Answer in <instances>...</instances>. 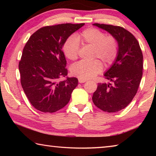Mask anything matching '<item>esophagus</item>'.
I'll return each instance as SVG.
<instances>
[{
	"instance_id": "esophagus-1",
	"label": "esophagus",
	"mask_w": 156,
	"mask_h": 156,
	"mask_svg": "<svg viewBox=\"0 0 156 156\" xmlns=\"http://www.w3.org/2000/svg\"><path fill=\"white\" fill-rule=\"evenodd\" d=\"M78 82L80 83H85V82H87V80H84V79H80V78H79L78 79Z\"/></svg>"
}]
</instances>
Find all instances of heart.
I'll list each match as a JSON object with an SVG mask.
<instances>
[{
  "label": "heart",
  "instance_id": "b5f03b06",
  "mask_svg": "<svg viewBox=\"0 0 156 156\" xmlns=\"http://www.w3.org/2000/svg\"><path fill=\"white\" fill-rule=\"evenodd\" d=\"M93 47L92 61H82L76 63L71 68L73 76L80 79H91L101 72L102 64L109 67L115 61L118 55V42L115 36L106 35L103 31L95 27L84 30L75 36H69L63 44L62 50L65 56L69 60L78 58L80 46Z\"/></svg>",
  "mask_w": 156,
  "mask_h": 156
}]
</instances>
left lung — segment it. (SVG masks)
<instances>
[{"label":"left lung","instance_id":"8db88e82","mask_svg":"<svg viewBox=\"0 0 156 156\" xmlns=\"http://www.w3.org/2000/svg\"><path fill=\"white\" fill-rule=\"evenodd\" d=\"M115 36L118 42L115 61L105 73L112 84L98 83L92 100L105 112H119L132 101L138 91L143 69V55L138 41L128 30L120 26L94 23Z\"/></svg>","mask_w":156,"mask_h":156}]
</instances>
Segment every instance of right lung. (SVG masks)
I'll return each instance as SVG.
<instances>
[{
  "label": "right lung",
  "mask_w": 156,
  "mask_h": 156,
  "mask_svg": "<svg viewBox=\"0 0 156 156\" xmlns=\"http://www.w3.org/2000/svg\"><path fill=\"white\" fill-rule=\"evenodd\" d=\"M84 23H64L41 27L30 36L18 64L20 83L30 103L37 110L54 113L64 107L78 85L67 75L62 47L71 34Z\"/></svg>",
  "instance_id": "right-lung-1"
}]
</instances>
